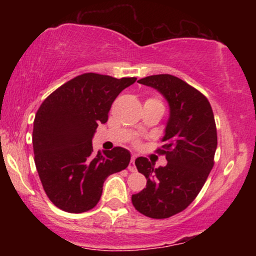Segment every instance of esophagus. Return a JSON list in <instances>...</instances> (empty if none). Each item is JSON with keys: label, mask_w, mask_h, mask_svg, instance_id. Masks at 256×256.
Instances as JSON below:
<instances>
[{"label": "esophagus", "mask_w": 256, "mask_h": 256, "mask_svg": "<svg viewBox=\"0 0 256 256\" xmlns=\"http://www.w3.org/2000/svg\"><path fill=\"white\" fill-rule=\"evenodd\" d=\"M134 160H136V156H132L130 164H128V171H131V172H136L137 171L136 166H134Z\"/></svg>", "instance_id": "esophagus-1"}]
</instances>
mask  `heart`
Returning <instances> with one entry per match:
<instances>
[{"label": "heart", "instance_id": "b5f03b06", "mask_svg": "<svg viewBox=\"0 0 256 256\" xmlns=\"http://www.w3.org/2000/svg\"><path fill=\"white\" fill-rule=\"evenodd\" d=\"M148 101H150V102H154V104H161L162 106V104H161V101L158 98H149Z\"/></svg>", "mask_w": 256, "mask_h": 256}]
</instances>
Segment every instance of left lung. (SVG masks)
Listing matches in <instances>:
<instances>
[{
    "mask_svg": "<svg viewBox=\"0 0 256 256\" xmlns=\"http://www.w3.org/2000/svg\"><path fill=\"white\" fill-rule=\"evenodd\" d=\"M138 83L158 90L168 102L164 146L158 149L167 165L155 168L146 158H137L134 164L146 185L131 200L146 216L165 219L184 210L207 180L218 144L216 120L207 98L174 76H149Z\"/></svg>",
    "mask_w": 256,
    "mask_h": 256,
    "instance_id": "8db88e82",
    "label": "left lung"
}]
</instances>
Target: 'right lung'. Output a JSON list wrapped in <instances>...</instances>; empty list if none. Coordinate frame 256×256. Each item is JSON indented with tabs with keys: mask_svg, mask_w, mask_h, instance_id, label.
<instances>
[{
	"mask_svg": "<svg viewBox=\"0 0 256 256\" xmlns=\"http://www.w3.org/2000/svg\"><path fill=\"white\" fill-rule=\"evenodd\" d=\"M136 79L84 73L58 88L38 108L32 132L34 164L44 192L60 210H92L108 176L128 166V149L95 154L91 140L100 122H107L116 96Z\"/></svg>",
	"mask_w": 256,
	"mask_h": 256,
	"instance_id": "right-lung-1",
	"label": "right lung"
}]
</instances>
